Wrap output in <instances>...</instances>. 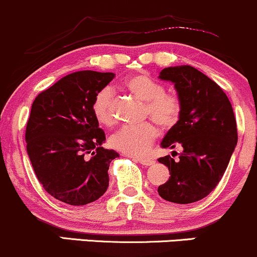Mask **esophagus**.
<instances>
[{
  "instance_id": "34e87169",
  "label": "esophagus",
  "mask_w": 257,
  "mask_h": 257,
  "mask_svg": "<svg viewBox=\"0 0 257 257\" xmlns=\"http://www.w3.org/2000/svg\"><path fill=\"white\" fill-rule=\"evenodd\" d=\"M133 159L135 160V161H138V162L139 163H142L143 166H145V167H148V166H151V165H154V162L155 161L154 160H151V159H149V157H142V159H137V157H133Z\"/></svg>"
}]
</instances>
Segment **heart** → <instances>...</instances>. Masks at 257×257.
Listing matches in <instances>:
<instances>
[{
    "label": "heart",
    "instance_id": "b5f03b06",
    "mask_svg": "<svg viewBox=\"0 0 257 257\" xmlns=\"http://www.w3.org/2000/svg\"><path fill=\"white\" fill-rule=\"evenodd\" d=\"M124 86L140 100L145 101V115H150L163 128H170L179 119L182 101L176 92L166 91L165 85L148 73L131 75ZM114 96L111 87H103L95 95L92 113L98 123L108 125L113 122ZM157 126L152 122L125 125L112 135L109 143L115 150L131 156H143L156 139Z\"/></svg>",
    "mask_w": 257,
    "mask_h": 257
}]
</instances>
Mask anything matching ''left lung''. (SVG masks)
Wrapping results in <instances>:
<instances>
[{
    "instance_id": "1",
    "label": "left lung",
    "mask_w": 257,
    "mask_h": 257,
    "mask_svg": "<svg viewBox=\"0 0 257 257\" xmlns=\"http://www.w3.org/2000/svg\"><path fill=\"white\" fill-rule=\"evenodd\" d=\"M160 79L172 81L182 101L179 120L161 145L182 146L183 152L177 161L170 155L159 159L171 177L157 191L167 201L191 204L206 197L223 177L238 143L235 117L223 90L194 67H168Z\"/></svg>"
}]
</instances>
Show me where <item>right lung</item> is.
<instances>
[{"label": "right lung", "instance_id": "right-lung-1", "mask_svg": "<svg viewBox=\"0 0 257 257\" xmlns=\"http://www.w3.org/2000/svg\"><path fill=\"white\" fill-rule=\"evenodd\" d=\"M113 78V73L80 70L34 100L27 151L39 182L62 202L90 204L108 188L109 163L118 154L101 146L106 137L92 113V101Z\"/></svg>", "mask_w": 257, "mask_h": 257}]
</instances>
